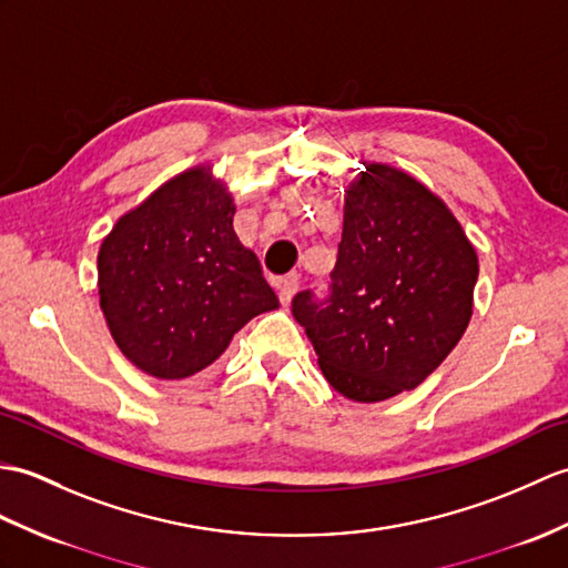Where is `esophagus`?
Masks as SVG:
<instances>
[{"instance_id": "1", "label": "esophagus", "mask_w": 568, "mask_h": 568, "mask_svg": "<svg viewBox=\"0 0 568 568\" xmlns=\"http://www.w3.org/2000/svg\"><path fill=\"white\" fill-rule=\"evenodd\" d=\"M297 275L293 273V275H285V278H281L278 283H275V287H278V297H281V302L283 305H287L290 300L295 297V293H297Z\"/></svg>"}]
</instances>
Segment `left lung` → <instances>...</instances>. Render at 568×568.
Returning <instances> with one entry per match:
<instances>
[{
	"mask_svg": "<svg viewBox=\"0 0 568 568\" xmlns=\"http://www.w3.org/2000/svg\"><path fill=\"white\" fill-rule=\"evenodd\" d=\"M479 261L424 183L365 166L346 191L344 234L326 293L293 297L320 367L353 402L418 387L463 338Z\"/></svg>",
	"mask_w": 568,
	"mask_h": 568,
	"instance_id": "1",
	"label": "left lung"
}]
</instances>
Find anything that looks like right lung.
Masks as SVG:
<instances>
[{
  "label": "right lung",
  "mask_w": 568,
  "mask_h": 568,
  "mask_svg": "<svg viewBox=\"0 0 568 568\" xmlns=\"http://www.w3.org/2000/svg\"><path fill=\"white\" fill-rule=\"evenodd\" d=\"M232 217V195L197 166L130 210L103 240L101 310L118 348L142 373H201L248 320L278 307Z\"/></svg>",
  "instance_id": "right-lung-1"
}]
</instances>
